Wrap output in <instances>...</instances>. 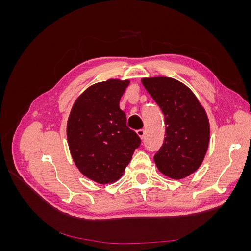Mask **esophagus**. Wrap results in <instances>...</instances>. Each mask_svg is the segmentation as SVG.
Instances as JSON below:
<instances>
[{
    "instance_id": "obj_1",
    "label": "esophagus",
    "mask_w": 251,
    "mask_h": 251,
    "mask_svg": "<svg viewBox=\"0 0 251 251\" xmlns=\"http://www.w3.org/2000/svg\"><path fill=\"white\" fill-rule=\"evenodd\" d=\"M136 133H137V135L139 136V137L141 139L144 138V136H146V130H143V128H140V130H137L136 131Z\"/></svg>"
}]
</instances>
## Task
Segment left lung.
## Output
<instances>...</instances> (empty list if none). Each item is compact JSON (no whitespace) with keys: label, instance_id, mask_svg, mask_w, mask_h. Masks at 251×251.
<instances>
[{"label":"left lung","instance_id":"left-lung-1","mask_svg":"<svg viewBox=\"0 0 251 251\" xmlns=\"http://www.w3.org/2000/svg\"><path fill=\"white\" fill-rule=\"evenodd\" d=\"M165 121L162 147L154 156L166 177L182 179L199 169L209 143V121L192 90L171 77L142 78Z\"/></svg>","mask_w":251,"mask_h":251}]
</instances>
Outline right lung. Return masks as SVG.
Wrapping results in <instances>:
<instances>
[{
	"instance_id": "obj_1",
	"label": "right lung",
	"mask_w": 251,
	"mask_h": 251,
	"mask_svg": "<svg viewBox=\"0 0 251 251\" xmlns=\"http://www.w3.org/2000/svg\"><path fill=\"white\" fill-rule=\"evenodd\" d=\"M130 80L109 79L89 87L76 100L67 124V139L74 163L97 183L118 180L131 161L140 137L126 126L119 108Z\"/></svg>"
}]
</instances>
